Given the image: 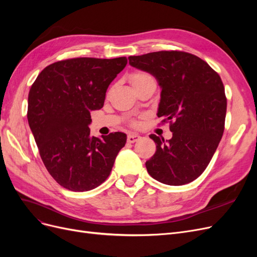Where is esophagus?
I'll return each mask as SVG.
<instances>
[{"mask_svg": "<svg viewBox=\"0 0 257 257\" xmlns=\"http://www.w3.org/2000/svg\"><path fill=\"white\" fill-rule=\"evenodd\" d=\"M141 138H142L141 135H138V134H136V133H131V134L127 135V143L134 144V143L138 142Z\"/></svg>", "mask_w": 257, "mask_h": 257, "instance_id": "34e87169", "label": "esophagus"}]
</instances>
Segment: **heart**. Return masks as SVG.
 <instances>
[{
	"label": "heart",
	"mask_w": 257,
	"mask_h": 257,
	"mask_svg": "<svg viewBox=\"0 0 257 257\" xmlns=\"http://www.w3.org/2000/svg\"><path fill=\"white\" fill-rule=\"evenodd\" d=\"M155 81L154 77L149 74V73H146V72H136L134 74L131 75V83L133 85V88H138L141 87V85L148 83V82H152Z\"/></svg>",
	"instance_id": "heart-1"
}]
</instances>
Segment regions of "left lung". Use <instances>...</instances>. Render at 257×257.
<instances>
[{"instance_id": "obj_1", "label": "left lung", "mask_w": 257, "mask_h": 257, "mask_svg": "<svg viewBox=\"0 0 257 257\" xmlns=\"http://www.w3.org/2000/svg\"><path fill=\"white\" fill-rule=\"evenodd\" d=\"M128 63L159 80L158 116L173 132L166 142L150 135L157 151L146 162L148 173L168 185L194 181L205 172L224 133L227 99L220 75L206 61L179 50L132 56Z\"/></svg>"}]
</instances>
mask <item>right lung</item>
Masks as SVG:
<instances>
[{
	"instance_id": "right-lung-1",
	"label": "right lung",
	"mask_w": 257,
	"mask_h": 257,
	"mask_svg": "<svg viewBox=\"0 0 257 257\" xmlns=\"http://www.w3.org/2000/svg\"><path fill=\"white\" fill-rule=\"evenodd\" d=\"M125 57L73 58L54 62L29 92L28 121L48 173L61 186L84 192L102 184L125 146L121 132L90 136V111L104 106L110 82L125 67Z\"/></svg>"
}]
</instances>
